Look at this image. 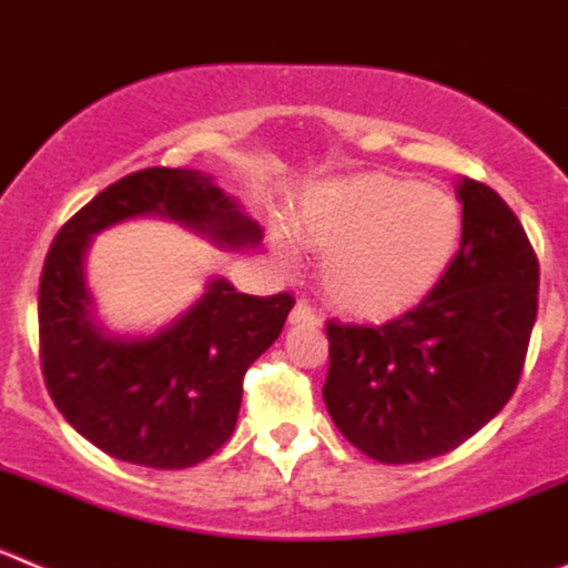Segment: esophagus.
Returning a JSON list of instances; mask_svg holds the SVG:
<instances>
[{
    "label": "esophagus",
    "mask_w": 568,
    "mask_h": 568,
    "mask_svg": "<svg viewBox=\"0 0 568 568\" xmlns=\"http://www.w3.org/2000/svg\"><path fill=\"white\" fill-rule=\"evenodd\" d=\"M290 321H293V324H310V327H318L321 315L310 307L307 301H298V304L293 307V313H290Z\"/></svg>",
    "instance_id": "esophagus-1"
}]
</instances>
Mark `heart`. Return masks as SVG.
<instances>
[{"mask_svg": "<svg viewBox=\"0 0 568 568\" xmlns=\"http://www.w3.org/2000/svg\"><path fill=\"white\" fill-rule=\"evenodd\" d=\"M290 222L301 239L327 250L324 290L361 318H386L426 298L453 264L464 233L453 195L384 173L310 184ZM275 244L290 253L284 230Z\"/></svg>", "mask_w": 568, "mask_h": 568, "instance_id": "b5f03b06", "label": "heart"}]
</instances>
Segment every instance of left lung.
Listing matches in <instances>:
<instances>
[{
  "instance_id": "8db88e82",
  "label": "left lung",
  "mask_w": 568,
  "mask_h": 568,
  "mask_svg": "<svg viewBox=\"0 0 568 568\" xmlns=\"http://www.w3.org/2000/svg\"><path fill=\"white\" fill-rule=\"evenodd\" d=\"M460 250L418 307L366 327L329 321L324 404L381 464L453 453L511 398L538 318V255L491 187L458 182Z\"/></svg>"
}]
</instances>
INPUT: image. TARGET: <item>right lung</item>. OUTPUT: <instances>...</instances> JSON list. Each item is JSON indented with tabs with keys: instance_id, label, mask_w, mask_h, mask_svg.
<instances>
[{
	"instance_id": "1",
	"label": "right lung",
	"mask_w": 568,
	"mask_h": 568,
	"mask_svg": "<svg viewBox=\"0 0 568 568\" xmlns=\"http://www.w3.org/2000/svg\"><path fill=\"white\" fill-rule=\"evenodd\" d=\"M135 215H162L227 250L261 241L258 224L199 170L148 168L104 187L59 230L44 258V386L102 453L150 469H187L233 435L244 373L278 338L295 298L244 295L213 278L187 313L150 338L110 335L93 315L84 255L93 235Z\"/></svg>"
}]
</instances>
